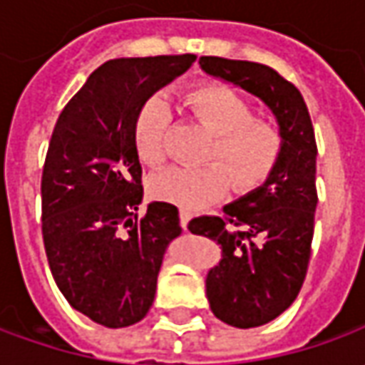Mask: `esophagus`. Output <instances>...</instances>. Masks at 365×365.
I'll use <instances>...</instances> for the list:
<instances>
[{"mask_svg":"<svg viewBox=\"0 0 365 365\" xmlns=\"http://www.w3.org/2000/svg\"><path fill=\"white\" fill-rule=\"evenodd\" d=\"M178 216H180V226H182V228H187L188 220L192 218V212H190V210H187V208H180Z\"/></svg>","mask_w":365,"mask_h":365,"instance_id":"obj_1","label":"esophagus"}]
</instances>
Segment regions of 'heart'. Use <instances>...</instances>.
<instances>
[{
	"instance_id": "b5f03b06",
	"label": "heart",
	"mask_w": 365,
	"mask_h": 365,
	"mask_svg": "<svg viewBox=\"0 0 365 365\" xmlns=\"http://www.w3.org/2000/svg\"><path fill=\"white\" fill-rule=\"evenodd\" d=\"M185 107L215 133L205 167H170L149 178V192L185 208H198L225 195L230 177L236 188L260 187L280 160L282 130L272 120L255 117L250 101L222 83H205L185 95ZM170 107L163 95H153L137 113L133 139L139 158L149 167L167 160Z\"/></svg>"
}]
</instances>
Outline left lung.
Here are the masks:
<instances>
[{
  "instance_id": "8db88e82",
  "label": "left lung",
  "mask_w": 365,
  "mask_h": 365,
  "mask_svg": "<svg viewBox=\"0 0 365 365\" xmlns=\"http://www.w3.org/2000/svg\"><path fill=\"white\" fill-rule=\"evenodd\" d=\"M200 69L262 99L282 130L284 149L262 187L226 205L225 216H198L192 235L222 248L207 274V298L218 320L256 328L290 308L302 288L314 236L316 137L300 91L268 65L200 57Z\"/></svg>"
}]
</instances>
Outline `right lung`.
<instances>
[{
  "label": "right lung",
  "instance_id": "add662e5",
  "mask_svg": "<svg viewBox=\"0 0 365 365\" xmlns=\"http://www.w3.org/2000/svg\"><path fill=\"white\" fill-rule=\"evenodd\" d=\"M195 55L110 59L61 110L41 177V230L53 278L77 312L105 328L140 322L153 306L178 208L143 202L133 129L143 103Z\"/></svg>",
  "mask_w": 365,
  "mask_h": 365
}]
</instances>
